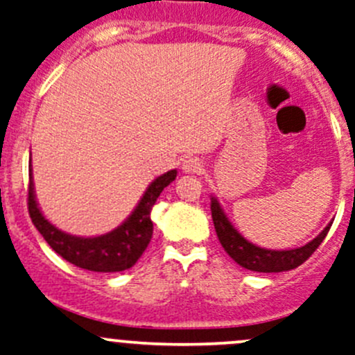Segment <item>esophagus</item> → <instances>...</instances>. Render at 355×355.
<instances>
[{
    "label": "esophagus",
    "instance_id": "esophagus-1",
    "mask_svg": "<svg viewBox=\"0 0 355 355\" xmlns=\"http://www.w3.org/2000/svg\"><path fill=\"white\" fill-rule=\"evenodd\" d=\"M182 170L185 173H200V171H204V163L196 156H189L182 162Z\"/></svg>",
    "mask_w": 355,
    "mask_h": 355
}]
</instances>
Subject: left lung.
Segmentation results:
<instances>
[{
  "instance_id": "1",
  "label": "left lung",
  "mask_w": 355,
  "mask_h": 355,
  "mask_svg": "<svg viewBox=\"0 0 355 355\" xmlns=\"http://www.w3.org/2000/svg\"><path fill=\"white\" fill-rule=\"evenodd\" d=\"M211 212L216 234H218L219 241H221L223 248H225L227 255L243 268H248V270L253 272H266V274H268V272H286L291 270V268L300 267L322 245V241L325 240L328 230L331 226L330 223L318 236L313 238L309 243L300 246V248L268 250L250 243L246 238L241 236L240 231L231 225V221L227 219L225 211H223L221 204H219V200L214 196H211Z\"/></svg>"
}]
</instances>
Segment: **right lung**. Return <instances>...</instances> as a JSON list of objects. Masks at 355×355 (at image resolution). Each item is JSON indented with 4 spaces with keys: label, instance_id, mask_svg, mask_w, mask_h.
<instances>
[{
    "label": "right lung",
    "instance_id": "1",
    "mask_svg": "<svg viewBox=\"0 0 355 355\" xmlns=\"http://www.w3.org/2000/svg\"><path fill=\"white\" fill-rule=\"evenodd\" d=\"M28 214L33 226L39 230L44 240L49 243L58 255L68 260L73 266L92 272H121L128 270L139 260L153 236L151 209L163 189L168 187L177 178V170H170L159 175L149 184L136 209L130 216L112 230L110 233L100 236L83 238L68 234L58 230L44 218L35 199V189L32 180V163L28 166Z\"/></svg>",
    "mask_w": 355,
    "mask_h": 355
}]
</instances>
